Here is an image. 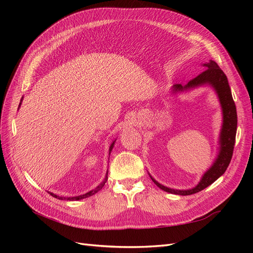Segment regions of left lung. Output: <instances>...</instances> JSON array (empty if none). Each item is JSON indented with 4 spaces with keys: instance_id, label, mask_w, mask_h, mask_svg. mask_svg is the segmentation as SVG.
Listing matches in <instances>:
<instances>
[{
    "instance_id": "1",
    "label": "left lung",
    "mask_w": 253,
    "mask_h": 253,
    "mask_svg": "<svg viewBox=\"0 0 253 253\" xmlns=\"http://www.w3.org/2000/svg\"><path fill=\"white\" fill-rule=\"evenodd\" d=\"M204 66L206 70L202 72L200 75L196 76L195 78L190 80L187 85L181 86V84H176L174 85L173 90H182L191 87H196L203 85V84H210L211 86L214 87L218 95L219 101L221 104V109H223V116H224V122H223V128L220 132V138H219V154L215 160V163L210 169L207 171L202 180L198 185L190 190H174L167 188L163 185L158 183L154 178L152 180L154 181L155 185L159 187L162 190L166 191V192L178 194V195H191L200 192V191L204 190L211 183L215 181L219 176L223 175L227 168L231 162L234 143H235V135H236V126H237V115H236V108L235 103L233 101L232 94L230 86H229L228 79L224 72L220 70V67L217 65L215 61L210 60L209 63H205Z\"/></svg>"
}]
</instances>
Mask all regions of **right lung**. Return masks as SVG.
Listing matches in <instances>:
<instances>
[{
  "instance_id": "obj_1",
  "label": "right lung",
  "mask_w": 253,
  "mask_h": 253,
  "mask_svg": "<svg viewBox=\"0 0 253 253\" xmlns=\"http://www.w3.org/2000/svg\"><path fill=\"white\" fill-rule=\"evenodd\" d=\"M21 104V103H20ZM20 106V105H19ZM115 141L116 140H114L113 141V143L111 144V147H110V154H111V152H112V150H113V148H114V144H115ZM108 173H109V171H108ZM108 173H106V176H105V178H104V180L100 183V185H99L96 189H94V190H91V191H89V192H87V193H85V194H83V195H79V196H75V197H62V196H57L56 194H53V193H50L49 192V194L51 195V196H53V197H56V198H58V200H67V201H79V200H82V198H86V197H88V196H91V195H94L95 193H97V192H99V191H100L102 188H103V186L105 185V182H106V180H108Z\"/></svg>"
}]
</instances>
